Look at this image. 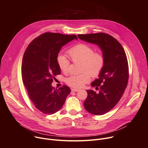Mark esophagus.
Wrapping results in <instances>:
<instances>
[{"instance_id":"1","label":"esophagus","mask_w":148,"mask_h":148,"mask_svg":"<svg viewBox=\"0 0 148 148\" xmlns=\"http://www.w3.org/2000/svg\"><path fill=\"white\" fill-rule=\"evenodd\" d=\"M79 90V89H77V88H72L71 89V91H74V92H77Z\"/></svg>"}]
</instances>
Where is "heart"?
<instances>
[{
  "label": "heart",
  "mask_w": 148,
  "mask_h": 148,
  "mask_svg": "<svg viewBox=\"0 0 148 148\" xmlns=\"http://www.w3.org/2000/svg\"><path fill=\"white\" fill-rule=\"evenodd\" d=\"M68 54L73 61L81 62V71L84 72L80 75H71L66 79V83L71 87H82L90 81V75L92 77H97L103 69V56L94 52V49L88 45L78 44L68 51ZM57 63L62 72L66 73L69 71L70 61L64 55L60 54L57 56Z\"/></svg>",
  "instance_id": "b5f03b06"
}]
</instances>
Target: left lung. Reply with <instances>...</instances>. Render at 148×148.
I'll return each mask as SVG.
<instances>
[{
	"mask_svg": "<svg viewBox=\"0 0 148 148\" xmlns=\"http://www.w3.org/2000/svg\"><path fill=\"white\" fill-rule=\"evenodd\" d=\"M79 39L99 47L104 58V65L91 84L99 87V93L87 90L88 96L84 106L90 113L102 115L111 110L120 100L127 87L129 77L128 60L125 52L117 40L103 33L78 34Z\"/></svg>",
	"mask_w": 148,
	"mask_h": 148,
	"instance_id": "obj_1",
	"label": "left lung"
}]
</instances>
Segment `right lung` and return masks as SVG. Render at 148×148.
<instances>
[{
	"label": "right lung",
	"instance_id": "add662e5",
	"mask_svg": "<svg viewBox=\"0 0 148 148\" xmlns=\"http://www.w3.org/2000/svg\"><path fill=\"white\" fill-rule=\"evenodd\" d=\"M74 35L46 33L34 38L27 47L22 64V77L29 96L36 108L45 114H53L61 110L70 88L63 86L52 87L53 78L61 73L57 57L62 47Z\"/></svg>",
	"mask_w": 148,
	"mask_h": 148
}]
</instances>
